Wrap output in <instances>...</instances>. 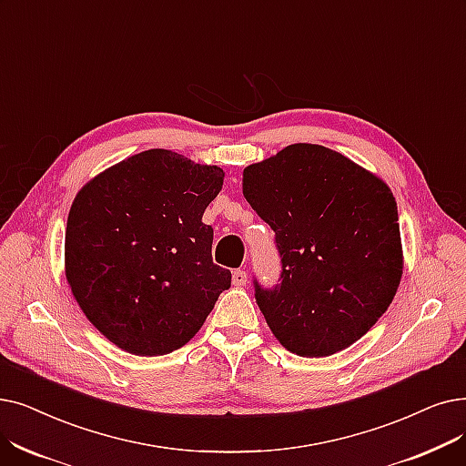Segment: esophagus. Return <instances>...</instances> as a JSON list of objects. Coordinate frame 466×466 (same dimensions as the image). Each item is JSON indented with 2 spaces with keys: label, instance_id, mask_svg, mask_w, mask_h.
<instances>
[{
  "label": "esophagus",
  "instance_id": "esophagus-1",
  "mask_svg": "<svg viewBox=\"0 0 466 466\" xmlns=\"http://www.w3.org/2000/svg\"><path fill=\"white\" fill-rule=\"evenodd\" d=\"M232 283H234V286L236 288H241V286H246V283H248V272L246 270H234L232 272Z\"/></svg>",
  "mask_w": 466,
  "mask_h": 466
}]
</instances>
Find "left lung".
Instances as JSON below:
<instances>
[{
    "instance_id": "obj_1",
    "label": "left lung",
    "mask_w": 466,
    "mask_h": 466,
    "mask_svg": "<svg viewBox=\"0 0 466 466\" xmlns=\"http://www.w3.org/2000/svg\"><path fill=\"white\" fill-rule=\"evenodd\" d=\"M244 196L276 232L281 276L255 299L289 352L349 349L387 312L403 253L396 199L382 178L319 145H289L244 169Z\"/></svg>"
}]
</instances>
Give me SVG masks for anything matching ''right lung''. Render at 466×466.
Masks as SVG:
<instances>
[{"label":"right lung","mask_w":466,"mask_h":466,"mask_svg":"<svg viewBox=\"0 0 466 466\" xmlns=\"http://www.w3.org/2000/svg\"><path fill=\"white\" fill-rule=\"evenodd\" d=\"M225 171L152 148L98 173L72 201L65 272L79 309L121 350L164 356L204 326L232 274L201 222Z\"/></svg>","instance_id":"add662e5"}]
</instances>
